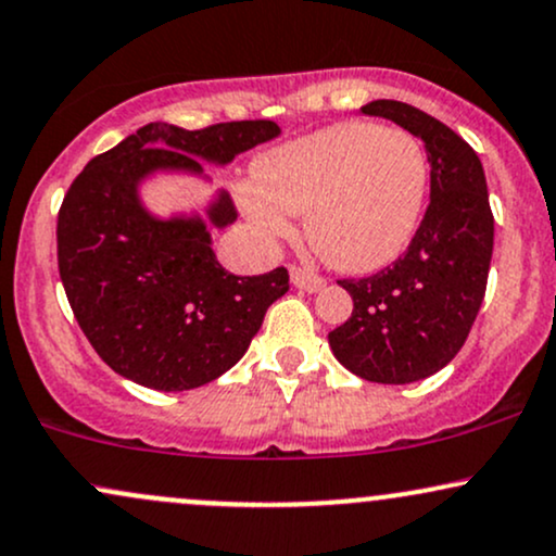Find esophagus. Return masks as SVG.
Listing matches in <instances>:
<instances>
[{
	"label": "esophagus",
	"instance_id": "34e87169",
	"mask_svg": "<svg viewBox=\"0 0 556 556\" xmlns=\"http://www.w3.org/2000/svg\"><path fill=\"white\" fill-rule=\"evenodd\" d=\"M290 277H292V285L305 292H318L324 285H327V279L318 277L314 271L303 269V266H290Z\"/></svg>",
	"mask_w": 556,
	"mask_h": 556
}]
</instances>
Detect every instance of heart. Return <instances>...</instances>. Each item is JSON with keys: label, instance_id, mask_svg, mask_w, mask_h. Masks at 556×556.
<instances>
[{"label": "heart", "instance_id": "heart-1", "mask_svg": "<svg viewBox=\"0 0 556 556\" xmlns=\"http://www.w3.org/2000/svg\"><path fill=\"white\" fill-rule=\"evenodd\" d=\"M429 154L402 127L340 123L253 164L245 212L266 238L305 214L311 245L344 271H376L416 238L429 198Z\"/></svg>", "mask_w": 556, "mask_h": 556}]
</instances>
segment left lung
Segmentation results:
<instances>
[{
  "instance_id": "1",
  "label": "left lung",
  "mask_w": 556,
  "mask_h": 556,
  "mask_svg": "<svg viewBox=\"0 0 556 556\" xmlns=\"http://www.w3.org/2000/svg\"><path fill=\"white\" fill-rule=\"evenodd\" d=\"M426 143L431 201L405 256L361 279H340L353 314L329 344L348 371L376 384H410L460 353L486 295L494 214L481 159L431 114L392 99L361 110Z\"/></svg>"
}]
</instances>
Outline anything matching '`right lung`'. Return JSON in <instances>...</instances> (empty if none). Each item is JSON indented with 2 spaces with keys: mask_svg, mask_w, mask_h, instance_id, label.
Listing matches in <instances>:
<instances>
[{
  "mask_svg": "<svg viewBox=\"0 0 556 556\" xmlns=\"http://www.w3.org/2000/svg\"><path fill=\"white\" fill-rule=\"evenodd\" d=\"M271 119L185 130L149 123L75 177L56 216V264L83 334L125 379L159 392L208 384L245 355L266 311L290 290L285 266L258 277L222 269L206 222L154 219L138 182L156 169L201 175V159L227 164L277 138ZM238 219L222 193L214 227Z\"/></svg>",
  "mask_w": 556,
  "mask_h": 556,
  "instance_id": "1",
  "label": "right lung"
}]
</instances>
